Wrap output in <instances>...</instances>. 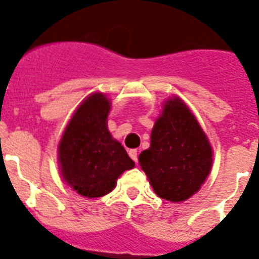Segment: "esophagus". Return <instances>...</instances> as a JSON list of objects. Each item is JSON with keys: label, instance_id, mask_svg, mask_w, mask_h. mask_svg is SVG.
I'll return each instance as SVG.
<instances>
[{"label": "esophagus", "instance_id": "1", "mask_svg": "<svg viewBox=\"0 0 259 259\" xmlns=\"http://www.w3.org/2000/svg\"><path fill=\"white\" fill-rule=\"evenodd\" d=\"M128 154H130V157L134 159L135 163H137V158H139V154H137V149H131L130 152H128Z\"/></svg>", "mask_w": 259, "mask_h": 259}]
</instances>
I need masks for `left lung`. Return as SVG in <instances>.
<instances>
[{
  "mask_svg": "<svg viewBox=\"0 0 259 259\" xmlns=\"http://www.w3.org/2000/svg\"><path fill=\"white\" fill-rule=\"evenodd\" d=\"M139 163L158 197L185 201L200 189L209 175L212 150L191 110L179 98L164 104L150 136V148Z\"/></svg>",
  "mask_w": 259,
  "mask_h": 259,
  "instance_id": "left-lung-1",
  "label": "left lung"
}]
</instances>
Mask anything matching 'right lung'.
<instances>
[{
    "label": "right lung",
    "mask_w": 259,
    "mask_h": 259,
    "mask_svg": "<svg viewBox=\"0 0 259 259\" xmlns=\"http://www.w3.org/2000/svg\"><path fill=\"white\" fill-rule=\"evenodd\" d=\"M110 102L101 93L88 97L75 111L58 146L65 182L88 198L102 197L115 187L118 176L135 162L107 130Z\"/></svg>",
    "instance_id": "add662e5"
}]
</instances>
